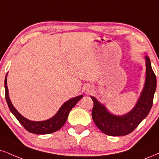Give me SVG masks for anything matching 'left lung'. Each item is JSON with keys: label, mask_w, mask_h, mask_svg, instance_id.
Here are the masks:
<instances>
[{"label": "left lung", "mask_w": 159, "mask_h": 159, "mask_svg": "<svg viewBox=\"0 0 159 159\" xmlns=\"http://www.w3.org/2000/svg\"><path fill=\"white\" fill-rule=\"evenodd\" d=\"M146 80L139 99L134 108L124 116L110 113L104 105L93 97L92 118L98 128L104 134L112 136H125L130 134L148 115L153 103L154 93L156 89V76L152 70L149 57L146 56Z\"/></svg>", "instance_id": "8db88e82"}]
</instances>
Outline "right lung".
I'll use <instances>...</instances> for the list:
<instances>
[{
  "label": "right lung",
  "mask_w": 159,
  "mask_h": 159,
  "mask_svg": "<svg viewBox=\"0 0 159 159\" xmlns=\"http://www.w3.org/2000/svg\"><path fill=\"white\" fill-rule=\"evenodd\" d=\"M7 76L5 77V97L6 100L8 104V106L10 111L13 113V115L16 117L18 121L23 125V127L29 132L34 134H48L56 132L60 130L63 126L66 120H67L68 114L73 107L75 106L76 103L83 98V96L80 95L78 97L70 99L69 100L65 102L62 107H60L57 113H56L52 118L48 120L43 121H33L25 119L22 115L18 113V111L11 104L10 99L9 97L8 93V88L7 85Z\"/></svg>",
  "instance_id": "obj_1"
}]
</instances>
